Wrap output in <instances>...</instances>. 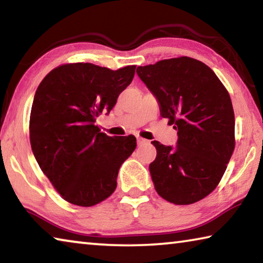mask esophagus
<instances>
[{"mask_svg":"<svg viewBox=\"0 0 263 263\" xmlns=\"http://www.w3.org/2000/svg\"><path fill=\"white\" fill-rule=\"evenodd\" d=\"M137 141H138V145H142V144H145V142H147V140L144 139V138H140V137L137 138Z\"/></svg>","mask_w":263,"mask_h":263,"instance_id":"1","label":"esophagus"}]
</instances>
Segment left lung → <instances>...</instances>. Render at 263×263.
<instances>
[{
  "label": "left lung",
  "instance_id": "left-lung-1",
  "mask_svg": "<svg viewBox=\"0 0 263 263\" xmlns=\"http://www.w3.org/2000/svg\"><path fill=\"white\" fill-rule=\"evenodd\" d=\"M137 74L179 136L175 147L152 141L157 158L149 173L155 190L176 205L201 201L216 189L234 151L229 91L209 66L189 57L139 66Z\"/></svg>",
  "mask_w": 263,
  "mask_h": 263
}]
</instances>
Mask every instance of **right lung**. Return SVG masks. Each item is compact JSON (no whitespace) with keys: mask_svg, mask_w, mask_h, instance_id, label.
Returning a JSON list of instances; mask_svg holds the SVG:
<instances>
[{"mask_svg":"<svg viewBox=\"0 0 263 263\" xmlns=\"http://www.w3.org/2000/svg\"><path fill=\"white\" fill-rule=\"evenodd\" d=\"M136 73L90 62L52 69L37 88L30 115L31 148L65 201L79 206L103 202L117 186L119 167L136 149V137H109L95 125L109 114Z\"/></svg>","mask_w":263,"mask_h":263,"instance_id":"obj_1","label":"right lung"}]
</instances>
